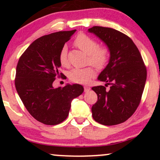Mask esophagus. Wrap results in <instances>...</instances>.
<instances>
[{"instance_id":"34e87169","label":"esophagus","mask_w":160,"mask_h":160,"mask_svg":"<svg viewBox=\"0 0 160 160\" xmlns=\"http://www.w3.org/2000/svg\"><path fill=\"white\" fill-rule=\"evenodd\" d=\"M89 90H90V87H89V86H84V91L87 92Z\"/></svg>"}]
</instances>
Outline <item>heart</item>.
Here are the masks:
<instances>
[{
  "mask_svg": "<svg viewBox=\"0 0 160 160\" xmlns=\"http://www.w3.org/2000/svg\"><path fill=\"white\" fill-rule=\"evenodd\" d=\"M74 45L88 54L87 62L96 68H104L109 62L111 58L110 49L105 45L98 46V42L91 37L85 34H78L74 40ZM59 62L63 67L69 65L66 46H64L60 51ZM95 74V69L92 66H88L84 68L72 69L68 73V78L71 82L76 83H87Z\"/></svg>",
  "mask_w": 160,
  "mask_h": 160,
  "instance_id": "1",
  "label": "heart"
}]
</instances>
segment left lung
Instances as JSON below:
<instances>
[{
  "mask_svg": "<svg viewBox=\"0 0 160 160\" xmlns=\"http://www.w3.org/2000/svg\"><path fill=\"white\" fill-rule=\"evenodd\" d=\"M107 45L111 51L108 65L98 80L111 85L92 88L98 101L92 107L93 119L104 126H113L127 120L140 104L147 80V69L138 49L123 33L101 26L88 29Z\"/></svg>",
  "mask_w": 160,
  "mask_h": 160,
  "instance_id": "obj_1",
  "label": "left lung"
}]
</instances>
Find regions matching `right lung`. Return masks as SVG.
<instances>
[{"label": "right lung", "instance_id": "obj_1", "mask_svg": "<svg viewBox=\"0 0 160 160\" xmlns=\"http://www.w3.org/2000/svg\"><path fill=\"white\" fill-rule=\"evenodd\" d=\"M75 32H55L34 40L16 66V91L29 113L43 124L54 126L63 122L73 99L83 92L80 84L52 86L56 77H59L60 51Z\"/></svg>", "mask_w": 160, "mask_h": 160}]
</instances>
